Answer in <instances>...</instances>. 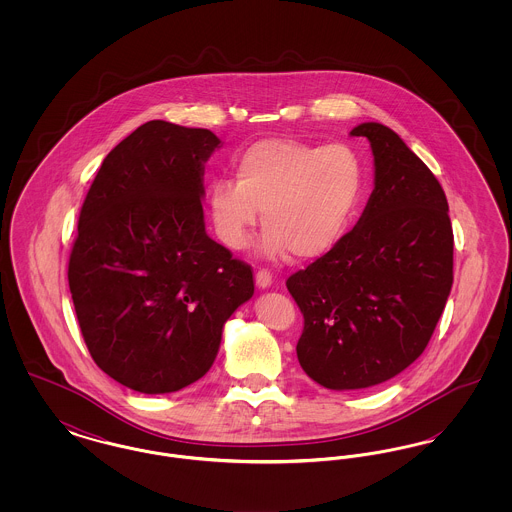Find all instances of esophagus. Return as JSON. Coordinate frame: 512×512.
<instances>
[{"mask_svg":"<svg viewBox=\"0 0 512 512\" xmlns=\"http://www.w3.org/2000/svg\"><path fill=\"white\" fill-rule=\"evenodd\" d=\"M255 284H257L259 290H265V288H268V286L272 284V274H270L268 270H259V272L255 274Z\"/></svg>","mask_w":512,"mask_h":512,"instance_id":"obj_1","label":"esophagus"}]
</instances>
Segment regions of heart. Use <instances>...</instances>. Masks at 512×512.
Listing matches in <instances>:
<instances>
[{"instance_id": "obj_1", "label": "heart", "mask_w": 512, "mask_h": 512, "mask_svg": "<svg viewBox=\"0 0 512 512\" xmlns=\"http://www.w3.org/2000/svg\"><path fill=\"white\" fill-rule=\"evenodd\" d=\"M234 180H215L207 201L220 242L244 249L263 211L259 251L299 261L326 255L359 217L366 171L351 146L268 138L236 155Z\"/></svg>"}]
</instances>
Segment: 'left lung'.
<instances>
[{"instance_id": "left-lung-1", "label": "left lung", "mask_w": 512, "mask_h": 512, "mask_svg": "<svg viewBox=\"0 0 512 512\" xmlns=\"http://www.w3.org/2000/svg\"><path fill=\"white\" fill-rule=\"evenodd\" d=\"M374 190L338 247L286 282L305 318L299 365L328 390L403 372L432 338L453 286V228L438 178L380 122H363Z\"/></svg>"}]
</instances>
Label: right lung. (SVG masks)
I'll return each instance as SVG.
<instances>
[{"instance_id":"obj_1","label":"right lung","mask_w":512,"mask_h":512,"mask_svg":"<svg viewBox=\"0 0 512 512\" xmlns=\"http://www.w3.org/2000/svg\"><path fill=\"white\" fill-rule=\"evenodd\" d=\"M207 128L149 121L103 159L78 217L69 288L96 365L140 393H172L215 363L253 272L211 240Z\"/></svg>"}]
</instances>
